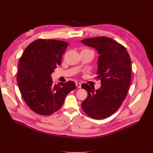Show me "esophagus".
I'll list each match as a JSON object with an SVG mask.
<instances>
[{"mask_svg": "<svg viewBox=\"0 0 153 153\" xmlns=\"http://www.w3.org/2000/svg\"><path fill=\"white\" fill-rule=\"evenodd\" d=\"M76 86L77 87V88H81V83H80L77 82V83H76Z\"/></svg>", "mask_w": 153, "mask_h": 153, "instance_id": "obj_1", "label": "esophagus"}]
</instances>
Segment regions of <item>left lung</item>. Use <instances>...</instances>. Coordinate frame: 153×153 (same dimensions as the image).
I'll return each mask as SVG.
<instances>
[{
    "instance_id": "left-lung-1",
    "label": "left lung",
    "mask_w": 153,
    "mask_h": 153,
    "mask_svg": "<svg viewBox=\"0 0 153 153\" xmlns=\"http://www.w3.org/2000/svg\"><path fill=\"white\" fill-rule=\"evenodd\" d=\"M84 45L98 52L97 79L99 89L88 84L82 88L88 97L82 103L84 112L94 119H103L114 114L126 98L131 77V60L126 48L116 40L105 36L81 40Z\"/></svg>"
}]
</instances>
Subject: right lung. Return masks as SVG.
Wrapping results in <instances>:
<instances>
[{"label":"right lung","mask_w":153,"mask_h":153,"mask_svg":"<svg viewBox=\"0 0 153 153\" xmlns=\"http://www.w3.org/2000/svg\"><path fill=\"white\" fill-rule=\"evenodd\" d=\"M68 43L53 39H38L25 48L18 65L17 80L27 105L40 115L58 111L65 97L76 88L73 81L53 82L51 74L60 65Z\"/></svg>","instance_id":"obj_1"}]
</instances>
